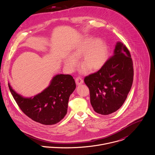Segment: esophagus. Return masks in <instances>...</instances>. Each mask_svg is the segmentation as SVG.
<instances>
[{
    "label": "esophagus",
    "mask_w": 155,
    "mask_h": 155,
    "mask_svg": "<svg viewBox=\"0 0 155 155\" xmlns=\"http://www.w3.org/2000/svg\"><path fill=\"white\" fill-rule=\"evenodd\" d=\"M75 82L77 85H80L83 83V80L81 77H77L75 79Z\"/></svg>",
    "instance_id": "esophagus-1"
}]
</instances>
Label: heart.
I'll return each instance as SVG.
<instances>
[{"label":"heart","mask_w":155,"mask_h":155,"mask_svg":"<svg viewBox=\"0 0 155 155\" xmlns=\"http://www.w3.org/2000/svg\"><path fill=\"white\" fill-rule=\"evenodd\" d=\"M81 57V64H83L80 69L81 74H88L91 70L98 71L108 60L107 45L101 38H96L93 36L84 37L75 45L71 51V55L64 57L66 68L69 71H74L78 66V59Z\"/></svg>","instance_id":"heart-1"}]
</instances>
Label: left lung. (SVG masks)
Masks as SVG:
<instances>
[{
    "mask_svg": "<svg viewBox=\"0 0 155 155\" xmlns=\"http://www.w3.org/2000/svg\"><path fill=\"white\" fill-rule=\"evenodd\" d=\"M133 80L134 67L130 52L123 43L118 41L112 57L106 64L84 78L94 111L107 115L118 110L127 98Z\"/></svg>",
    "mask_w": 155,
    "mask_h": 155,
    "instance_id": "obj_1",
    "label": "left lung"
}]
</instances>
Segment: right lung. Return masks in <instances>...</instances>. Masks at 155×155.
<instances>
[{
	"label": "right lung",
	"instance_id": "right-lung-1",
	"mask_svg": "<svg viewBox=\"0 0 155 155\" xmlns=\"http://www.w3.org/2000/svg\"><path fill=\"white\" fill-rule=\"evenodd\" d=\"M9 91L22 112L35 122L53 125L66 115L70 95L76 88L71 75L57 74L41 92L31 97L17 93L8 83Z\"/></svg>",
	"mask_w": 155,
	"mask_h": 155
}]
</instances>
